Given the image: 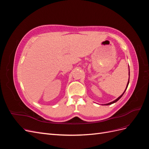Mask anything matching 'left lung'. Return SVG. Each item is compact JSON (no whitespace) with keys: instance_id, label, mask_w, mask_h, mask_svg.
I'll return each mask as SVG.
<instances>
[{"instance_id":"1","label":"left lung","mask_w":149,"mask_h":149,"mask_svg":"<svg viewBox=\"0 0 149 149\" xmlns=\"http://www.w3.org/2000/svg\"><path fill=\"white\" fill-rule=\"evenodd\" d=\"M129 81H128V83H127V87H126V88H125V91H124V92L123 93V94H121V95L118 97V98H117L116 99V100H114V101H112V102H109V103H108V104H106L105 105H110V104H113V103H114V102H117V101H118L119 100V99L122 97V96H123V94H124V93H125V90L126 89H127V86H128V84H129Z\"/></svg>"}]
</instances>
